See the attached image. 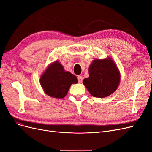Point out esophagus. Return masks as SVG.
I'll return each instance as SVG.
<instances>
[{
  "instance_id": "34e87169",
  "label": "esophagus",
  "mask_w": 152,
  "mask_h": 152,
  "mask_svg": "<svg viewBox=\"0 0 152 152\" xmlns=\"http://www.w3.org/2000/svg\"><path fill=\"white\" fill-rule=\"evenodd\" d=\"M82 80H83V78L82 76H78V81H79V83H82Z\"/></svg>"
}]
</instances>
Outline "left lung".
Returning <instances> with one entry per match:
<instances>
[{
	"mask_svg": "<svg viewBox=\"0 0 152 152\" xmlns=\"http://www.w3.org/2000/svg\"><path fill=\"white\" fill-rule=\"evenodd\" d=\"M89 77L83 80V84L94 97H107L117 90L120 84V72L110 57L94 59L89 67Z\"/></svg>",
	"mask_w": 152,
	"mask_h": 152,
	"instance_id": "1",
	"label": "left lung"
}]
</instances>
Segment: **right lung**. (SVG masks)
Listing matches in <instances>:
<instances>
[{
    "label": "right lung",
    "instance_id": "add662e5",
    "mask_svg": "<svg viewBox=\"0 0 152 152\" xmlns=\"http://www.w3.org/2000/svg\"><path fill=\"white\" fill-rule=\"evenodd\" d=\"M77 83V77L65 71L58 60L49 65L40 78V84L44 93L54 98L65 97L71 85Z\"/></svg>",
    "mask_w": 152,
    "mask_h": 152
}]
</instances>
